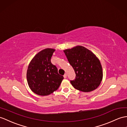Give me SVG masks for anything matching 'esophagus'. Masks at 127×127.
Returning <instances> with one entry per match:
<instances>
[{"mask_svg":"<svg viewBox=\"0 0 127 127\" xmlns=\"http://www.w3.org/2000/svg\"><path fill=\"white\" fill-rule=\"evenodd\" d=\"M67 74L66 73V74H64V78H67Z\"/></svg>","mask_w":127,"mask_h":127,"instance_id":"obj_1","label":"esophagus"}]
</instances>
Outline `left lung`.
Returning <instances> with one entry per match:
<instances>
[{"instance_id":"1","label":"left lung","mask_w":127,"mask_h":127,"mask_svg":"<svg viewBox=\"0 0 127 127\" xmlns=\"http://www.w3.org/2000/svg\"><path fill=\"white\" fill-rule=\"evenodd\" d=\"M64 52L76 74L75 79L70 80L73 87L83 92L96 89L102 80L103 71L96 55L82 46L65 49Z\"/></svg>"}]
</instances>
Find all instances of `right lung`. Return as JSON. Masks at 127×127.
Listing matches in <instances>:
<instances>
[{
	"label": "right lung",
	"instance_id": "right-lung-1",
	"mask_svg": "<svg viewBox=\"0 0 127 127\" xmlns=\"http://www.w3.org/2000/svg\"><path fill=\"white\" fill-rule=\"evenodd\" d=\"M55 49L46 48L37 53L31 61L27 70V80L30 89L37 95L46 96L58 89L64 76L58 72L51 59Z\"/></svg>",
	"mask_w": 127,
	"mask_h": 127
}]
</instances>
